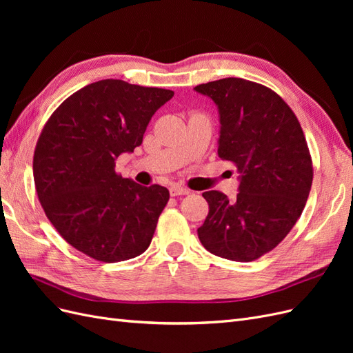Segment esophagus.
<instances>
[{"label":"esophagus","mask_w":353,"mask_h":353,"mask_svg":"<svg viewBox=\"0 0 353 353\" xmlns=\"http://www.w3.org/2000/svg\"><path fill=\"white\" fill-rule=\"evenodd\" d=\"M169 193H170V196L175 197V196H185L190 193V191L181 185H172L169 188Z\"/></svg>","instance_id":"obj_1"}]
</instances>
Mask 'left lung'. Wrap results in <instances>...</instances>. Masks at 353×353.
<instances>
[{
    "label": "left lung",
    "instance_id": "8db88e82",
    "mask_svg": "<svg viewBox=\"0 0 353 353\" xmlns=\"http://www.w3.org/2000/svg\"><path fill=\"white\" fill-rule=\"evenodd\" d=\"M216 104L218 154L239 170V194L203 197L209 213L197 230L210 253L250 262L272 250L296 223L312 185V160L297 117L272 90L241 78L197 85Z\"/></svg>",
    "mask_w": 353,
    "mask_h": 353
}]
</instances>
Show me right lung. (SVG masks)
<instances>
[{"mask_svg": "<svg viewBox=\"0 0 353 353\" xmlns=\"http://www.w3.org/2000/svg\"><path fill=\"white\" fill-rule=\"evenodd\" d=\"M172 97L170 90L103 79L63 101L39 135L41 206L60 236L92 259H132L152 243L169 191L122 178L114 166L141 145L153 114Z\"/></svg>", "mask_w": 353, "mask_h": 353, "instance_id": "obj_1", "label": "right lung"}]
</instances>
